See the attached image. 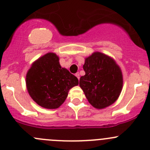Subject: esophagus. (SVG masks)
<instances>
[{"label": "esophagus", "mask_w": 150, "mask_h": 150, "mask_svg": "<svg viewBox=\"0 0 150 150\" xmlns=\"http://www.w3.org/2000/svg\"><path fill=\"white\" fill-rule=\"evenodd\" d=\"M75 76H76L77 78H78V80L80 79V74L78 73V72H77V73L75 74Z\"/></svg>", "instance_id": "obj_1"}]
</instances>
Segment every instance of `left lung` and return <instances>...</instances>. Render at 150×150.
<instances>
[{
    "label": "left lung",
    "mask_w": 150,
    "mask_h": 150,
    "mask_svg": "<svg viewBox=\"0 0 150 150\" xmlns=\"http://www.w3.org/2000/svg\"><path fill=\"white\" fill-rule=\"evenodd\" d=\"M83 69L80 87L93 107L104 109L118 99L123 81L121 69L112 58L94 52L85 59Z\"/></svg>",
    "instance_id": "8db88e82"
}]
</instances>
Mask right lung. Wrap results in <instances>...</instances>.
Here are the masks:
<instances>
[{
    "label": "right lung",
    "mask_w": 150,
    "mask_h": 150,
    "mask_svg": "<svg viewBox=\"0 0 150 150\" xmlns=\"http://www.w3.org/2000/svg\"><path fill=\"white\" fill-rule=\"evenodd\" d=\"M59 57L48 53L33 63L26 75V86L32 99L46 109H57L67 97L69 89L78 80L62 67Z\"/></svg>",
    "instance_id": "obj_1"
}]
</instances>
